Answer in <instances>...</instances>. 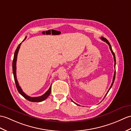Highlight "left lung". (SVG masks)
<instances>
[{"mask_svg":"<svg viewBox=\"0 0 131 131\" xmlns=\"http://www.w3.org/2000/svg\"><path fill=\"white\" fill-rule=\"evenodd\" d=\"M101 39L102 40H103V41H104V42H105L106 43H107L108 45H109V48H110V50H111V52H112V54H113V57H114V68H115V54H114V53L113 52V50H112V47H111V44H110V43H109V41L107 40V39L106 38H104V37H101ZM115 71H114V77H113V81H112V84H111V86H110V88H109V90H108V92L107 93V94H105V96H104V98L105 97V96L107 95V94H108V93L109 92V90L111 89V88L112 87V86H113V83H114V80H115ZM72 102H73L72 100ZM75 104H76L77 105H78V104H77V103H75V102H74Z\"/></svg>","mask_w":131,"mask_h":131,"instance_id":"1","label":"left lung"}]
</instances>
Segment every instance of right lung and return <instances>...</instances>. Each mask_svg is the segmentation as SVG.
<instances>
[{"mask_svg":"<svg viewBox=\"0 0 131 131\" xmlns=\"http://www.w3.org/2000/svg\"><path fill=\"white\" fill-rule=\"evenodd\" d=\"M27 37H25V38L24 39V40L22 41L23 42L25 39H26ZM22 42L18 46V47L17 48V49L15 51V53L14 54V58L13 60V64H12V67H13V75H14V81H15V83H16V87L18 91V92L20 94H21L24 98L26 99L27 100H29V102H41L43 101L45 99H46L47 98V97L50 95V94L51 93V85L50 86L49 89H48L46 92L43 95H42V96H37V97H31L29 96H28L24 93L22 89H21L20 86L19 85V84H18V82L17 79V76H16V62H17V54L18 53V51H19V48L20 47V45L22 44Z\"/></svg>","mask_w":131,"mask_h":131,"instance_id":"right-lung-1","label":"right lung"}]
</instances>
